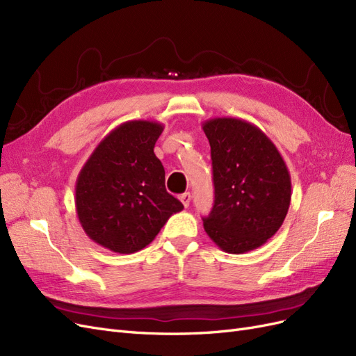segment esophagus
<instances>
[{
    "instance_id": "esophagus-1",
    "label": "esophagus",
    "mask_w": 356,
    "mask_h": 356,
    "mask_svg": "<svg viewBox=\"0 0 356 356\" xmlns=\"http://www.w3.org/2000/svg\"><path fill=\"white\" fill-rule=\"evenodd\" d=\"M179 199H181L182 204H184L186 208H188L190 200H191V195H190V193H184V195H181V196H179Z\"/></svg>"
}]
</instances>
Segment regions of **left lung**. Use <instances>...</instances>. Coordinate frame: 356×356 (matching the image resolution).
<instances>
[{
  "mask_svg": "<svg viewBox=\"0 0 356 356\" xmlns=\"http://www.w3.org/2000/svg\"><path fill=\"white\" fill-rule=\"evenodd\" d=\"M209 139L215 200L204 232L224 252L245 254L281 229L291 177L276 145L255 124L234 117L203 122Z\"/></svg>",
  "mask_w": 356,
  "mask_h": 356,
  "instance_id": "8db88e82",
  "label": "left lung"
}]
</instances>
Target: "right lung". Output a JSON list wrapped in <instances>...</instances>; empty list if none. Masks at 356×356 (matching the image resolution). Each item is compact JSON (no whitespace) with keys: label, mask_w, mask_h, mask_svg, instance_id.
<instances>
[{"label":"right lung","mask_w":356,"mask_h":356,"mask_svg":"<svg viewBox=\"0 0 356 356\" xmlns=\"http://www.w3.org/2000/svg\"><path fill=\"white\" fill-rule=\"evenodd\" d=\"M165 126L131 120L93 149L75 182V211L83 230L98 245L132 254L152 243L161 227L184 209L166 191L165 168L154 145Z\"/></svg>","instance_id":"right-lung-1"}]
</instances>
